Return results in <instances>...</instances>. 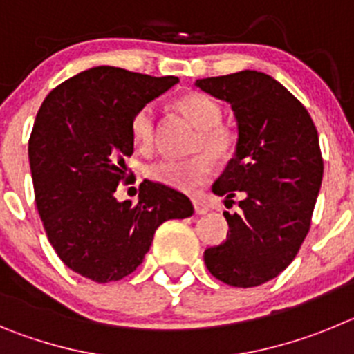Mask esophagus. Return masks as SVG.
<instances>
[{"label":"esophagus","instance_id":"34e87169","mask_svg":"<svg viewBox=\"0 0 354 354\" xmlns=\"http://www.w3.org/2000/svg\"><path fill=\"white\" fill-rule=\"evenodd\" d=\"M193 205H195L196 214H207V212H209V207L204 204V202H202V200L195 198V200H193Z\"/></svg>","mask_w":354,"mask_h":354}]
</instances>
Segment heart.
Returning a JSON list of instances; mask_svg holds the SVG:
<instances>
[{
    "instance_id": "obj_1",
    "label": "heart",
    "mask_w": 354,
    "mask_h": 354,
    "mask_svg": "<svg viewBox=\"0 0 354 354\" xmlns=\"http://www.w3.org/2000/svg\"><path fill=\"white\" fill-rule=\"evenodd\" d=\"M177 109L198 129L193 150L200 154L187 159H159L147 167V177L162 186L179 192L207 183L212 175V159L225 161L236 149L237 136L230 127L221 124V106L207 93H187L177 101ZM131 134L136 149L152 152L158 138L156 108L145 104L133 117Z\"/></svg>"
}]
</instances>
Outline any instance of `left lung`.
<instances>
[{
  "instance_id": "1",
  "label": "left lung",
  "mask_w": 354,
  "mask_h": 354,
  "mask_svg": "<svg viewBox=\"0 0 354 354\" xmlns=\"http://www.w3.org/2000/svg\"><path fill=\"white\" fill-rule=\"evenodd\" d=\"M202 92L230 104L237 143L212 184L225 205L227 239L204 252L212 277L234 287L270 282L294 261L310 228L323 180L319 136L305 106L264 72L196 80Z\"/></svg>"
}]
</instances>
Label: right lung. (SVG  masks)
<instances>
[{"mask_svg": "<svg viewBox=\"0 0 354 354\" xmlns=\"http://www.w3.org/2000/svg\"><path fill=\"white\" fill-rule=\"evenodd\" d=\"M177 83L101 65L64 81L40 106L28 143L37 209L56 255L81 277H127L159 225L193 214L186 195L152 180L140 184L138 204L115 198L134 152L133 117Z\"/></svg>", "mask_w": 354, "mask_h": 354, "instance_id": "1", "label": "right lung"}]
</instances>
